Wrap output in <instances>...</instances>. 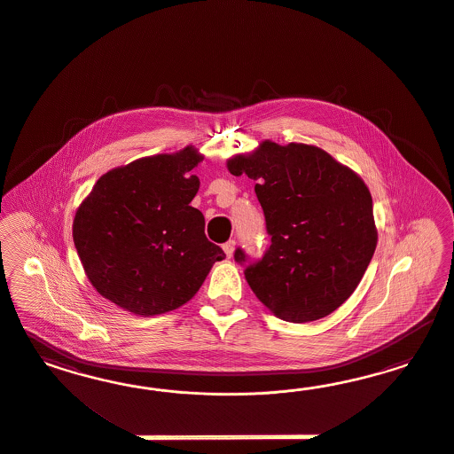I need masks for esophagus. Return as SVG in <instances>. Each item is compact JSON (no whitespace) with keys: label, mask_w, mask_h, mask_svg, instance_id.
Instances as JSON below:
<instances>
[{"label":"esophagus","mask_w":454,"mask_h":454,"mask_svg":"<svg viewBox=\"0 0 454 454\" xmlns=\"http://www.w3.org/2000/svg\"><path fill=\"white\" fill-rule=\"evenodd\" d=\"M234 247H236V243H234L233 239H230V241H226V243L223 245V249H224V253H226L228 258L233 256Z\"/></svg>","instance_id":"34e87169"}]
</instances>
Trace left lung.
<instances>
[{
  "instance_id": "8db88e82",
  "label": "left lung",
  "mask_w": 454,
  "mask_h": 454,
  "mask_svg": "<svg viewBox=\"0 0 454 454\" xmlns=\"http://www.w3.org/2000/svg\"><path fill=\"white\" fill-rule=\"evenodd\" d=\"M234 176L258 181L254 192L271 245L258 262L238 247L256 298L289 323L328 317L356 289L372 262L378 231L372 192L348 166L317 146L262 141L228 160Z\"/></svg>"
}]
</instances>
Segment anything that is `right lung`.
<instances>
[{
  "label": "right lung",
  "instance_id": "obj_1",
  "mask_svg": "<svg viewBox=\"0 0 454 454\" xmlns=\"http://www.w3.org/2000/svg\"><path fill=\"white\" fill-rule=\"evenodd\" d=\"M203 160L186 146L120 166L98 179L73 221L84 273L101 296L139 317L173 311L224 260L207 241L205 216L190 207Z\"/></svg>",
  "mask_w": 454,
  "mask_h": 454
}]
</instances>
